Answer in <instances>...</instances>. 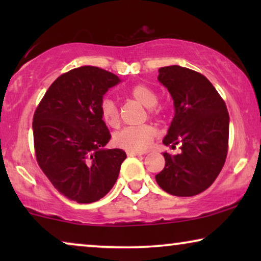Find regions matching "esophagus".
<instances>
[{
  "instance_id": "34e87169",
  "label": "esophagus",
  "mask_w": 261,
  "mask_h": 261,
  "mask_svg": "<svg viewBox=\"0 0 261 261\" xmlns=\"http://www.w3.org/2000/svg\"><path fill=\"white\" fill-rule=\"evenodd\" d=\"M127 155L128 156H133V155H142L141 152H134V151H127Z\"/></svg>"
}]
</instances>
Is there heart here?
<instances>
[{
  "instance_id": "heart-1",
  "label": "heart",
  "mask_w": 261,
  "mask_h": 261,
  "mask_svg": "<svg viewBox=\"0 0 261 261\" xmlns=\"http://www.w3.org/2000/svg\"><path fill=\"white\" fill-rule=\"evenodd\" d=\"M130 97L135 101L147 107L148 114L151 116H156L159 110L155 108L158 103V96L148 85L138 83L128 90ZM99 112L105 122L110 127H117L120 123V114L115 102L112 98L105 97L99 105ZM156 132L149 124H142L138 127H124L114 134V144L117 147L127 149V151L142 152L147 149L154 140Z\"/></svg>"
}]
</instances>
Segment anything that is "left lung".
Wrapping results in <instances>:
<instances>
[{
	"instance_id": "left-lung-1",
	"label": "left lung",
	"mask_w": 261,
	"mask_h": 261,
	"mask_svg": "<svg viewBox=\"0 0 261 261\" xmlns=\"http://www.w3.org/2000/svg\"><path fill=\"white\" fill-rule=\"evenodd\" d=\"M158 80L172 96L174 117L164 145H180V153H164L165 167L155 176L164 191L179 197L201 194L214 183L227 158L229 115L214 85L194 70L178 65L159 69Z\"/></svg>"
}]
</instances>
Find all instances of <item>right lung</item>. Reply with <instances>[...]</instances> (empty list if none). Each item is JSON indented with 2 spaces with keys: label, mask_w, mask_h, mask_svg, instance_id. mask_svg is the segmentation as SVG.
<instances>
[{
  "label": "right lung",
  "mask_w": 261,
  "mask_h": 261,
  "mask_svg": "<svg viewBox=\"0 0 261 261\" xmlns=\"http://www.w3.org/2000/svg\"><path fill=\"white\" fill-rule=\"evenodd\" d=\"M120 78L96 66H81L51 84L33 116L38 165L60 194L91 203L108 194L126 153L105 149L112 138L99 112L103 95Z\"/></svg>",
  "instance_id": "add662e5"
}]
</instances>
